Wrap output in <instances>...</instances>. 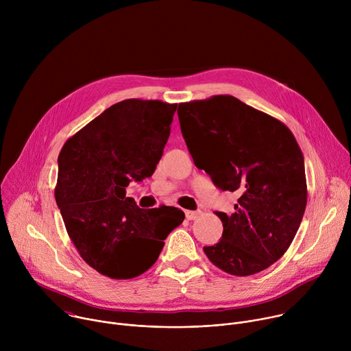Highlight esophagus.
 Masks as SVG:
<instances>
[{
    "mask_svg": "<svg viewBox=\"0 0 351 351\" xmlns=\"http://www.w3.org/2000/svg\"><path fill=\"white\" fill-rule=\"evenodd\" d=\"M199 214H202V213H199V211H184V215H186V219H189V221H193V219H195Z\"/></svg>",
    "mask_w": 351,
    "mask_h": 351,
    "instance_id": "obj_1",
    "label": "esophagus"
}]
</instances>
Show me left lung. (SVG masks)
I'll use <instances>...</instances> for the list:
<instances>
[{"instance_id":"8db88e82","label":"left lung","mask_w":351,"mask_h":351,"mask_svg":"<svg viewBox=\"0 0 351 351\" xmlns=\"http://www.w3.org/2000/svg\"><path fill=\"white\" fill-rule=\"evenodd\" d=\"M178 117L194 165L239 195L232 215L215 213L222 239L203 248L206 256L234 276L267 269L287 252L307 206L295 137L279 119L226 94L182 103Z\"/></svg>"}]
</instances>
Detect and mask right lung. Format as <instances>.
Masks as SVG:
<instances>
[{
    "label": "right lung",
    "instance_id": "obj_1",
    "mask_svg": "<svg viewBox=\"0 0 351 351\" xmlns=\"http://www.w3.org/2000/svg\"><path fill=\"white\" fill-rule=\"evenodd\" d=\"M178 104L129 98L66 140L58 156L56 199L80 257L111 279H132L158 260L184 214L143 210L126 187L149 178L162 157Z\"/></svg>",
    "mask_w": 351,
    "mask_h": 351
}]
</instances>
